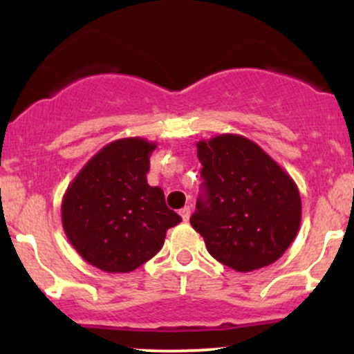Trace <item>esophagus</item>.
I'll return each instance as SVG.
<instances>
[{"instance_id":"34e87169","label":"esophagus","mask_w":354,"mask_h":354,"mask_svg":"<svg viewBox=\"0 0 354 354\" xmlns=\"http://www.w3.org/2000/svg\"><path fill=\"white\" fill-rule=\"evenodd\" d=\"M180 214H181L183 221H188L189 216H191V208H189V206H185V208L180 209Z\"/></svg>"}]
</instances>
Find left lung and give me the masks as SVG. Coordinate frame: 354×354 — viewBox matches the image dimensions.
<instances>
[{
    "label": "left lung",
    "mask_w": 354,
    "mask_h": 354,
    "mask_svg": "<svg viewBox=\"0 0 354 354\" xmlns=\"http://www.w3.org/2000/svg\"><path fill=\"white\" fill-rule=\"evenodd\" d=\"M205 200L189 218L214 259L239 273L283 256L298 234L301 198L293 178L239 135L196 143Z\"/></svg>",
    "instance_id": "1"
}]
</instances>
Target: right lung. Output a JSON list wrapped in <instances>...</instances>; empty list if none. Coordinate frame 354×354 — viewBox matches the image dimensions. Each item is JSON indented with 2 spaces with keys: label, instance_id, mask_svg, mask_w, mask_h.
I'll return each instance as SVG.
<instances>
[{
  "label": "right lung",
  "instance_id": "add662e5",
  "mask_svg": "<svg viewBox=\"0 0 354 354\" xmlns=\"http://www.w3.org/2000/svg\"><path fill=\"white\" fill-rule=\"evenodd\" d=\"M156 143L123 138L101 148L68 186L61 221L68 239L89 265L129 273L163 246L166 231L181 221L149 186V156Z\"/></svg>",
  "mask_w": 354,
  "mask_h": 354
}]
</instances>
